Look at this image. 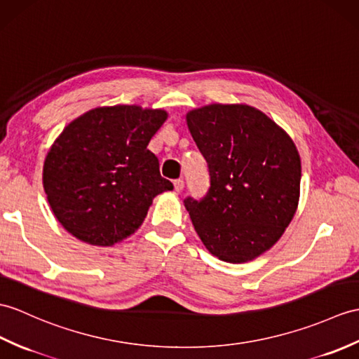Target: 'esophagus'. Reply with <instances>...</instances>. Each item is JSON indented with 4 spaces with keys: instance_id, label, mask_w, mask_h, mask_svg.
<instances>
[{
    "instance_id": "obj_1",
    "label": "esophagus",
    "mask_w": 359,
    "mask_h": 359,
    "mask_svg": "<svg viewBox=\"0 0 359 359\" xmlns=\"http://www.w3.org/2000/svg\"><path fill=\"white\" fill-rule=\"evenodd\" d=\"M172 183H174V189L176 191H182L183 187H185V182H183V179H176Z\"/></svg>"
}]
</instances>
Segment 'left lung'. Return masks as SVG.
I'll return each mask as SVG.
<instances>
[{
    "label": "left lung",
    "mask_w": 359,
    "mask_h": 359,
    "mask_svg": "<svg viewBox=\"0 0 359 359\" xmlns=\"http://www.w3.org/2000/svg\"><path fill=\"white\" fill-rule=\"evenodd\" d=\"M210 188L187 196L191 222L212 255L245 263L273 246L292 220L302 180L294 142L249 105L212 104L187 114Z\"/></svg>",
    "instance_id": "obj_1"
}]
</instances>
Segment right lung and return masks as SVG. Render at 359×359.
Returning a JSON list of instances; mask_svg holds the SVG:
<instances>
[{
	"mask_svg": "<svg viewBox=\"0 0 359 359\" xmlns=\"http://www.w3.org/2000/svg\"><path fill=\"white\" fill-rule=\"evenodd\" d=\"M166 119L163 110L101 107L67 125L44 162V191L72 236L111 246L133 234L153 198L172 189L147 148Z\"/></svg>",
	"mask_w": 359,
	"mask_h": 359,
	"instance_id": "1",
	"label": "right lung"
}]
</instances>
